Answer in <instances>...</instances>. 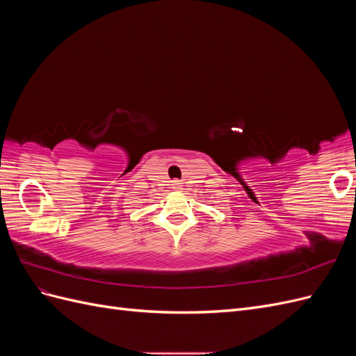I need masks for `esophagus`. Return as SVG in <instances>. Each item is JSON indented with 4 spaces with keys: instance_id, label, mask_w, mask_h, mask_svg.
I'll list each match as a JSON object with an SVG mask.
<instances>
[{
    "instance_id": "obj_1",
    "label": "esophagus",
    "mask_w": 356,
    "mask_h": 356,
    "mask_svg": "<svg viewBox=\"0 0 356 356\" xmlns=\"http://www.w3.org/2000/svg\"><path fill=\"white\" fill-rule=\"evenodd\" d=\"M172 190H175V191H181L182 190V184H181V181H178V179H175V181H172Z\"/></svg>"
}]
</instances>
